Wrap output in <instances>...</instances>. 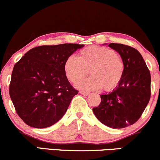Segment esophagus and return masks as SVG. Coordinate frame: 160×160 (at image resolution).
<instances>
[{
    "instance_id": "34e87169",
    "label": "esophagus",
    "mask_w": 160,
    "mask_h": 160,
    "mask_svg": "<svg viewBox=\"0 0 160 160\" xmlns=\"http://www.w3.org/2000/svg\"><path fill=\"white\" fill-rule=\"evenodd\" d=\"M79 93H81V94H82V95H85V96H87V95L89 94V92L84 91H79Z\"/></svg>"
}]
</instances>
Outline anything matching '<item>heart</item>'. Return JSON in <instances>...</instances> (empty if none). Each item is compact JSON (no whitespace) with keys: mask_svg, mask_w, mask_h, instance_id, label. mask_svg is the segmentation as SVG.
<instances>
[{"mask_svg":"<svg viewBox=\"0 0 160 160\" xmlns=\"http://www.w3.org/2000/svg\"><path fill=\"white\" fill-rule=\"evenodd\" d=\"M92 76L76 84L84 90L104 88L110 91L119 85L124 73V63L119 54L112 48L93 46L81 50L78 58L70 55L64 63L67 78L76 83L84 78L89 71Z\"/></svg>","mask_w":160,"mask_h":160,"instance_id":"1","label":"heart"}]
</instances>
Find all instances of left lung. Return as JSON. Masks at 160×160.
<instances>
[{"instance_id":"1","label":"left lung","mask_w":160,"mask_h":160,"mask_svg":"<svg viewBox=\"0 0 160 160\" xmlns=\"http://www.w3.org/2000/svg\"><path fill=\"white\" fill-rule=\"evenodd\" d=\"M124 63L121 83L108 93L100 95L101 102L93 108L101 123L113 129H121L139 119L151 98V73L142 54L132 47L110 43Z\"/></svg>"}]
</instances>
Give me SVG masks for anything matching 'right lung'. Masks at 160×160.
Returning a JSON list of instances; mask_svg holds the SVG:
<instances>
[{"mask_svg": "<svg viewBox=\"0 0 160 160\" xmlns=\"http://www.w3.org/2000/svg\"><path fill=\"white\" fill-rule=\"evenodd\" d=\"M84 45L42 46L29 50L13 67L9 92L26 124L42 129L54 125L67 112L78 91L72 87L64 63Z\"/></svg>", "mask_w": 160, "mask_h": 160, "instance_id": "right-lung-1", "label": "right lung"}]
</instances>
